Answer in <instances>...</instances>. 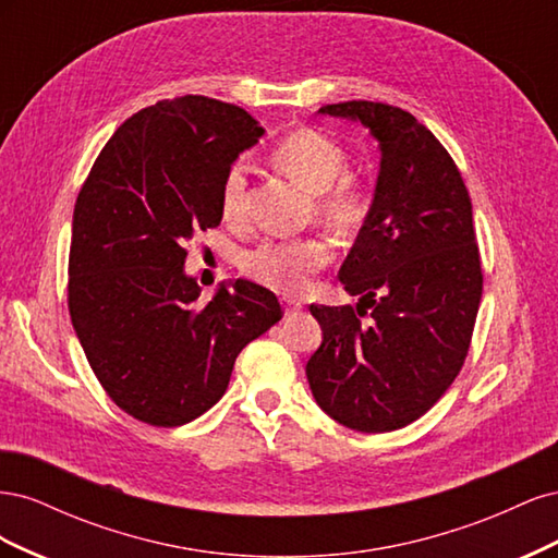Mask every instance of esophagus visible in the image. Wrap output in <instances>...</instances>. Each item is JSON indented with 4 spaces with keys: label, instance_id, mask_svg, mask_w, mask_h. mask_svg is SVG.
<instances>
[{
    "label": "esophagus",
    "instance_id": "obj_1",
    "mask_svg": "<svg viewBox=\"0 0 558 558\" xmlns=\"http://www.w3.org/2000/svg\"><path fill=\"white\" fill-rule=\"evenodd\" d=\"M281 305H283L286 314H293V312H300V310H302L300 300H295V298H289V295H283V298H281Z\"/></svg>",
    "mask_w": 558,
    "mask_h": 558
}]
</instances>
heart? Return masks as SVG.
Listing matches in <instances>:
<instances>
[{"label": "heart", "mask_w": 558, "mask_h": 558, "mask_svg": "<svg viewBox=\"0 0 558 558\" xmlns=\"http://www.w3.org/2000/svg\"><path fill=\"white\" fill-rule=\"evenodd\" d=\"M275 162L302 189L314 193L316 214L335 228H351L363 214L356 185L342 179L347 156L340 144L316 130H295L275 148ZM248 211L246 165L234 162L221 185V214L226 221H242ZM332 258L328 240L320 234L305 238H267L242 256V269L269 289L298 293L310 277Z\"/></svg>", "instance_id": "heart-1"}]
</instances>
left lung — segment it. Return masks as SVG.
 <instances>
[{
  "label": "left lung",
  "mask_w": 558,
  "mask_h": 558,
  "mask_svg": "<svg viewBox=\"0 0 558 558\" xmlns=\"http://www.w3.org/2000/svg\"><path fill=\"white\" fill-rule=\"evenodd\" d=\"M318 113L367 128L381 162L373 207L340 269L356 307H310L324 330L307 361L310 388L337 424L398 430L445 396L468 356L482 300L470 195L447 148L412 113L365 99Z\"/></svg>",
  "instance_id": "8db88e82"
}]
</instances>
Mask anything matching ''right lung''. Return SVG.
Masks as SVG:
<instances>
[{
    "label": "right lung",
    "mask_w": 558,
    "mask_h": 558,
    "mask_svg": "<svg viewBox=\"0 0 558 558\" xmlns=\"http://www.w3.org/2000/svg\"><path fill=\"white\" fill-rule=\"evenodd\" d=\"M265 130L244 109L183 95L113 132L74 207L70 316L95 377L130 416L183 426L223 398L240 351L283 316L238 279L199 300L185 242L221 223V185Z\"/></svg>",
    "instance_id": "1"
}]
</instances>
